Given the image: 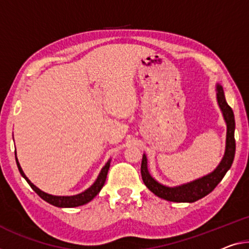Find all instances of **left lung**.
<instances>
[{
	"instance_id": "8db88e82",
	"label": "left lung",
	"mask_w": 249,
	"mask_h": 249,
	"mask_svg": "<svg viewBox=\"0 0 249 249\" xmlns=\"http://www.w3.org/2000/svg\"><path fill=\"white\" fill-rule=\"evenodd\" d=\"M217 90V102L218 106L223 112L224 119L227 124V135H226V149H225V155L221 159L220 163L218 164L213 173L204 176L196 180L190 181L188 183H183L181 186L177 187H168L161 185L152 178L149 174L148 164H147V156H142V161H141V177L147 188L154 193L156 196L162 198L164 200L174 201V202H194L201 199L202 197L207 196L208 194L216 188V186L221 181L224 176L231 169L232 161L235 158V117L232 109L228 106L225 98L223 87L220 85L216 86Z\"/></svg>"
}]
</instances>
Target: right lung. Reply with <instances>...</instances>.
<instances>
[{
  "instance_id": "add662e5",
  "label": "right lung",
  "mask_w": 249,
  "mask_h": 249,
  "mask_svg": "<svg viewBox=\"0 0 249 249\" xmlns=\"http://www.w3.org/2000/svg\"><path fill=\"white\" fill-rule=\"evenodd\" d=\"M15 160H17L18 171H20L22 177L24 178L26 181H28L30 186H31V188L34 191H36L37 195H39L42 199L49 202V204L55 206V207H60V208L78 207V206H82L85 204H88V202L92 200L93 198L97 196L99 193H100V190L102 189L103 185H105L106 179H107V175H108V170L110 168V160H109V161L106 163V166L101 169L100 174H99L97 180L94 181L93 185L91 186L90 188H88L87 190L83 191V193H81V194L74 195V196H53V195H50V194L44 193V191H42L41 189L37 188L36 186H34L33 183L29 180V178L26 177L24 173H23L20 163H18V160L17 158V152H15Z\"/></svg>"
}]
</instances>
